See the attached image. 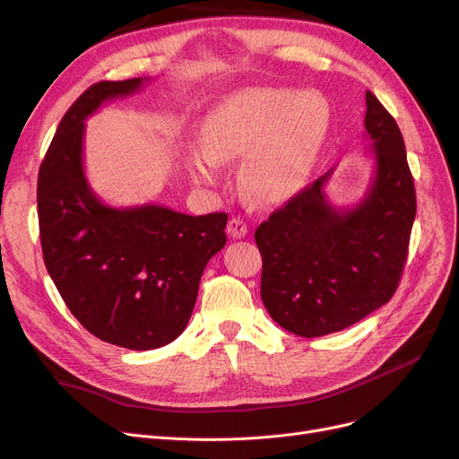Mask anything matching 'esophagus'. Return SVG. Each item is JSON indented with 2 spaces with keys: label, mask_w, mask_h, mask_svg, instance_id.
<instances>
[{
  "label": "esophagus",
  "mask_w": 459,
  "mask_h": 459,
  "mask_svg": "<svg viewBox=\"0 0 459 459\" xmlns=\"http://www.w3.org/2000/svg\"><path fill=\"white\" fill-rule=\"evenodd\" d=\"M227 230H229V234L232 236V238H246V234L249 232V229H247V223L244 221V220H239V217H232V220L229 221V227H227Z\"/></svg>",
  "instance_id": "esophagus-1"
}]
</instances>
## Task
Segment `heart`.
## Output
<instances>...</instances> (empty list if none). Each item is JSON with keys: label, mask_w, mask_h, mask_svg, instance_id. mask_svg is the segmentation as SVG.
<instances>
[{"label": "heart", "mask_w": 459, "mask_h": 459, "mask_svg": "<svg viewBox=\"0 0 459 459\" xmlns=\"http://www.w3.org/2000/svg\"><path fill=\"white\" fill-rule=\"evenodd\" d=\"M322 96L288 89H247L215 106L204 123V143L189 152V171L213 184L221 160L246 158L239 182L258 203H279L301 186L327 130Z\"/></svg>", "instance_id": "1"}]
</instances>
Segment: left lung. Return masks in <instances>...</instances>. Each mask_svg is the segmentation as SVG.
Wrapping results in <instances>:
<instances>
[{
	"label": "left lung",
	"mask_w": 459,
	"mask_h": 459,
	"mask_svg": "<svg viewBox=\"0 0 459 459\" xmlns=\"http://www.w3.org/2000/svg\"><path fill=\"white\" fill-rule=\"evenodd\" d=\"M365 128L376 173L359 204H329L327 171L255 230L264 307L281 327L307 339L342 331L383 307L403 272L415 184L396 120L370 91Z\"/></svg>",
	"instance_id": "obj_1"
}]
</instances>
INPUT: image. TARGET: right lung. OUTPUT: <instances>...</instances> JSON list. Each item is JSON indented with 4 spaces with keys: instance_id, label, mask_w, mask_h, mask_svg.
<instances>
[{
    "instance_id": "1",
    "label": "right lung",
    "mask_w": 459,
    "mask_h": 459,
    "mask_svg": "<svg viewBox=\"0 0 459 459\" xmlns=\"http://www.w3.org/2000/svg\"><path fill=\"white\" fill-rule=\"evenodd\" d=\"M144 80L91 85L61 118L37 182L42 256L63 301L91 334L137 351L186 329L206 264L227 244L229 220L225 212L193 217L158 204L113 208L92 193L85 118Z\"/></svg>"
}]
</instances>
